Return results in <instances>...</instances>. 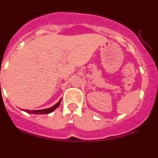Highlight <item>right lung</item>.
<instances>
[{
  "label": "right lung",
  "instance_id": "1",
  "mask_svg": "<svg viewBox=\"0 0 158 158\" xmlns=\"http://www.w3.org/2000/svg\"><path fill=\"white\" fill-rule=\"evenodd\" d=\"M0 88H1V85H0ZM60 102L61 100L59 101L58 103H56V105L53 106L52 107H51V108H48V109H45V110H24L25 112H27V113H32V114H48V113H52V111H54L55 110H56V108H57L58 106H59V104H60Z\"/></svg>",
  "mask_w": 158,
  "mask_h": 158
}]
</instances>
